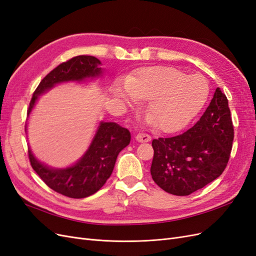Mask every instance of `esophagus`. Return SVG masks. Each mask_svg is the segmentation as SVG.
Wrapping results in <instances>:
<instances>
[{
    "instance_id": "esophagus-1",
    "label": "esophagus",
    "mask_w": 256,
    "mask_h": 256,
    "mask_svg": "<svg viewBox=\"0 0 256 256\" xmlns=\"http://www.w3.org/2000/svg\"><path fill=\"white\" fill-rule=\"evenodd\" d=\"M136 140L138 142H141V143H145V142H150L152 140V138L150 134H138L136 136Z\"/></svg>"
}]
</instances>
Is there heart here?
Wrapping results in <instances>:
<instances>
[{"label": "heart", "mask_w": 256, "mask_h": 256, "mask_svg": "<svg viewBox=\"0 0 256 256\" xmlns=\"http://www.w3.org/2000/svg\"><path fill=\"white\" fill-rule=\"evenodd\" d=\"M210 86L200 74H190L168 66L142 68L127 84L116 83L113 94L127 106L147 102V122L162 132L180 130L202 110Z\"/></svg>", "instance_id": "b5f03b06"}]
</instances>
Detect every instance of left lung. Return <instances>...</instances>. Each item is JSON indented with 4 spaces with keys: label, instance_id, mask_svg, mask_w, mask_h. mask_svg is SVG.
Returning <instances> with one entry per match:
<instances>
[{
    "label": "left lung",
    "instance_id": "left-lung-1",
    "mask_svg": "<svg viewBox=\"0 0 256 256\" xmlns=\"http://www.w3.org/2000/svg\"><path fill=\"white\" fill-rule=\"evenodd\" d=\"M233 140L228 100L216 88L194 126L178 136L152 140L154 182L166 192L180 196L202 189L223 173Z\"/></svg>",
    "mask_w": 256,
    "mask_h": 256
}]
</instances>
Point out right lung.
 Listing matches in <instances>:
<instances>
[{
  "mask_svg": "<svg viewBox=\"0 0 256 256\" xmlns=\"http://www.w3.org/2000/svg\"><path fill=\"white\" fill-rule=\"evenodd\" d=\"M95 56H79L62 63L49 72L35 90L28 110V118L40 96L56 84L82 82L100 78L104 69ZM129 130L113 122H100L96 134L83 156L67 168H51L38 160L28 147L30 166L49 188L65 196L83 198L96 193L113 172L118 154L130 143Z\"/></svg>",
  "mask_w": 256,
  "mask_h": 256,
  "instance_id": "add662e5",
  "label": "right lung"
}]
</instances>
